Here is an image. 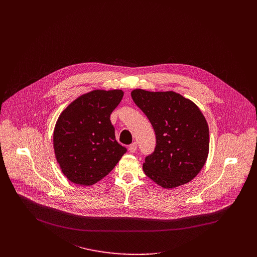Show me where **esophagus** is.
<instances>
[{
	"label": "esophagus",
	"instance_id": "34e87169",
	"mask_svg": "<svg viewBox=\"0 0 257 257\" xmlns=\"http://www.w3.org/2000/svg\"><path fill=\"white\" fill-rule=\"evenodd\" d=\"M137 149H138V144H137V143H134V144H132V145L128 147V150H130V152H132V153L136 152Z\"/></svg>",
	"mask_w": 257,
	"mask_h": 257
}]
</instances>
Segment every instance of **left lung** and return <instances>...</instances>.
Here are the masks:
<instances>
[{"mask_svg": "<svg viewBox=\"0 0 257 257\" xmlns=\"http://www.w3.org/2000/svg\"><path fill=\"white\" fill-rule=\"evenodd\" d=\"M136 105L151 122L156 145L147 155L144 171L163 188L188 183L201 171L209 153V127L190 100L175 92H132Z\"/></svg>", "mask_w": 257, "mask_h": 257, "instance_id": "1", "label": "left lung"}]
</instances>
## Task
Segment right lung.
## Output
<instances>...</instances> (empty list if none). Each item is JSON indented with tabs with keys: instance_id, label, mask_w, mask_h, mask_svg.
<instances>
[{
	"instance_id": "add662e5",
	"label": "right lung",
	"mask_w": 257,
	"mask_h": 257,
	"mask_svg": "<svg viewBox=\"0 0 257 257\" xmlns=\"http://www.w3.org/2000/svg\"><path fill=\"white\" fill-rule=\"evenodd\" d=\"M121 90H95L72 102L56 122L53 146L64 175L89 186L107 176L126 148L115 140L110 113L120 103Z\"/></svg>"
}]
</instances>
